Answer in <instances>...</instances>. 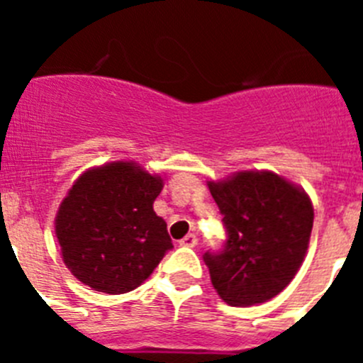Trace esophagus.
Masks as SVG:
<instances>
[{"label": "esophagus", "mask_w": 363, "mask_h": 363, "mask_svg": "<svg viewBox=\"0 0 363 363\" xmlns=\"http://www.w3.org/2000/svg\"><path fill=\"white\" fill-rule=\"evenodd\" d=\"M198 243L196 234H187L184 240H179V245L182 247H194Z\"/></svg>", "instance_id": "esophagus-1"}]
</instances>
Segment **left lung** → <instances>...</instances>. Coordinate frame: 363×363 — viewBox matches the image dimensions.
<instances>
[{"instance_id":"obj_1","label":"left lung","mask_w":363,"mask_h":363,"mask_svg":"<svg viewBox=\"0 0 363 363\" xmlns=\"http://www.w3.org/2000/svg\"><path fill=\"white\" fill-rule=\"evenodd\" d=\"M227 238L203 255L211 281L234 307L264 303L291 284L309 245L314 211L301 189L274 172H238L211 182Z\"/></svg>"}]
</instances>
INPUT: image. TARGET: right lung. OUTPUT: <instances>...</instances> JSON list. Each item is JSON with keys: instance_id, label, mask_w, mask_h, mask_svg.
I'll list each match as a JSON object with an SVG mask.
<instances>
[{"instance_id": "1", "label": "right lung", "mask_w": 363, "mask_h": 363, "mask_svg": "<svg viewBox=\"0 0 363 363\" xmlns=\"http://www.w3.org/2000/svg\"><path fill=\"white\" fill-rule=\"evenodd\" d=\"M163 179L133 162L83 172L56 216L67 267L82 284L107 294L136 289L158 267L172 240L156 216Z\"/></svg>"}]
</instances>
